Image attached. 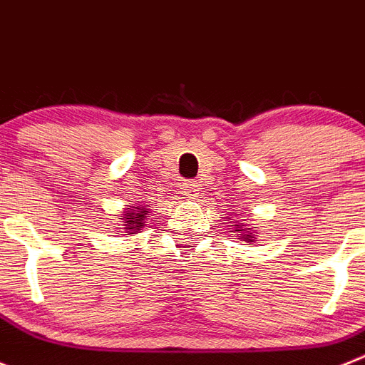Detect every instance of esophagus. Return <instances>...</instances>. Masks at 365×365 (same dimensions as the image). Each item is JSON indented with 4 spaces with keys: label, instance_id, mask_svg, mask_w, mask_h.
<instances>
[{
    "label": "esophagus",
    "instance_id": "esophagus-1",
    "mask_svg": "<svg viewBox=\"0 0 365 365\" xmlns=\"http://www.w3.org/2000/svg\"><path fill=\"white\" fill-rule=\"evenodd\" d=\"M180 195L183 198H195L198 195V185L195 182H189V180H185V182L182 180V183H180Z\"/></svg>",
    "mask_w": 365,
    "mask_h": 365
}]
</instances>
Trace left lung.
Segmentation results:
<instances>
[{"mask_svg": "<svg viewBox=\"0 0 365 365\" xmlns=\"http://www.w3.org/2000/svg\"><path fill=\"white\" fill-rule=\"evenodd\" d=\"M235 231H236V232H242V235H240V238L244 240V242H247V245H249V244H252V242H255L256 235H252L251 231H247V229H245L244 225H236Z\"/></svg>", "mask_w": 365, "mask_h": 365, "instance_id": "obj_1", "label": "left lung"}]
</instances>
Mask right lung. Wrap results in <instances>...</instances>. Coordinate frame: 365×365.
Here are the masks:
<instances>
[{"label":"right lung","instance_id":"1","mask_svg":"<svg viewBox=\"0 0 365 365\" xmlns=\"http://www.w3.org/2000/svg\"><path fill=\"white\" fill-rule=\"evenodd\" d=\"M149 205H129L127 211L121 216V225L123 227H118V232H127V235H136V232L142 231L147 225V218H149ZM124 231L121 232L120 229Z\"/></svg>","mask_w":365,"mask_h":365}]
</instances>
